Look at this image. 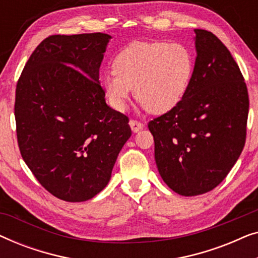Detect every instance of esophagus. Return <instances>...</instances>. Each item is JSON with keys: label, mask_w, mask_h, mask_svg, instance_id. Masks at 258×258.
I'll list each match as a JSON object with an SVG mask.
<instances>
[{"label": "esophagus", "mask_w": 258, "mask_h": 258, "mask_svg": "<svg viewBox=\"0 0 258 258\" xmlns=\"http://www.w3.org/2000/svg\"><path fill=\"white\" fill-rule=\"evenodd\" d=\"M129 124H130V128L134 133H137L140 132L141 129H143V123H141L140 121H136V119H130L129 121Z\"/></svg>", "instance_id": "34e87169"}]
</instances>
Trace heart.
I'll list each match as a JSON object with an SVG mask.
<instances>
[{
    "label": "heart",
    "mask_w": 258,
    "mask_h": 258,
    "mask_svg": "<svg viewBox=\"0 0 258 258\" xmlns=\"http://www.w3.org/2000/svg\"><path fill=\"white\" fill-rule=\"evenodd\" d=\"M195 58L185 44L132 42L116 55L114 70L103 76L104 93L123 111L134 91L144 108L160 115L177 107L192 79Z\"/></svg>",
    "instance_id": "heart-1"
}]
</instances>
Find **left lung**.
Returning a JSON list of instances; mask_svg holds the SVG:
<instances>
[{
	"mask_svg": "<svg viewBox=\"0 0 258 258\" xmlns=\"http://www.w3.org/2000/svg\"><path fill=\"white\" fill-rule=\"evenodd\" d=\"M195 34L185 96L148 124L158 172L182 196L202 195L227 177L244 148L249 112L246 84L230 51L210 31Z\"/></svg>",
	"mask_w": 258,
	"mask_h": 258,
	"instance_id": "left-lung-1",
	"label": "left lung"
}]
</instances>
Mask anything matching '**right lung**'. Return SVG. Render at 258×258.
I'll use <instances>...</instances> for the list:
<instances>
[{
    "label": "right lung",
    "mask_w": 258,
    "mask_h": 258,
    "mask_svg": "<svg viewBox=\"0 0 258 258\" xmlns=\"http://www.w3.org/2000/svg\"><path fill=\"white\" fill-rule=\"evenodd\" d=\"M111 36L51 35L37 45L16 86L19 148L37 181L67 202L102 191L132 136L129 118L105 103L100 67Z\"/></svg>",
    "instance_id": "right-lung-1"
}]
</instances>
